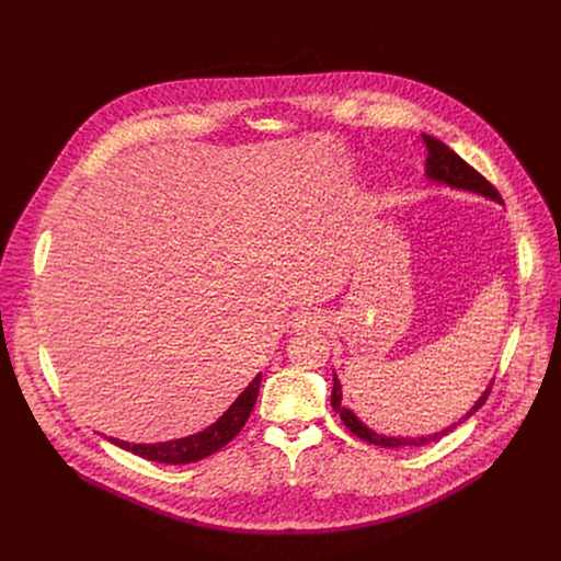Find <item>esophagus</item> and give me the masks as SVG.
Listing matches in <instances>:
<instances>
[{
  "mask_svg": "<svg viewBox=\"0 0 561 561\" xmlns=\"http://www.w3.org/2000/svg\"><path fill=\"white\" fill-rule=\"evenodd\" d=\"M322 322H324V317L319 314V312H314V310H301V312H297V314L293 317L290 329H293V333L314 331V329L322 327Z\"/></svg>",
  "mask_w": 561,
  "mask_h": 561,
  "instance_id": "obj_1",
  "label": "esophagus"
}]
</instances>
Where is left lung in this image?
Returning <instances> with one entry per match:
<instances>
[{"mask_svg":"<svg viewBox=\"0 0 561 561\" xmlns=\"http://www.w3.org/2000/svg\"><path fill=\"white\" fill-rule=\"evenodd\" d=\"M424 144H426V164H424V171H426V180L433 182V184H444V186H450V188H457V191H468V193H474V195H482L486 199H493L497 204H502V197L500 193L479 175L470 164H466L463 159L450 148L446 146L444 141H439L437 137L433 135H424ZM491 386L493 381L486 386V390L479 394L477 402L470 407V411L466 415H461L455 424L437 431V433H431V435H420V437H402V435H383V433H377L375 428L366 426L351 409L344 407L342 402V383L337 379V375H333V392H331V404L335 409V413H340L342 422L346 424V428L357 435L359 439L373 444V446H381V448H402V446H426L431 442H437L442 439L446 433H450L453 428H457L461 422H466L472 413H477V409H482L486 397L491 392Z\"/></svg>","mask_w":561,"mask_h":561,"instance_id":"left-lung-1","label":"left lung"}]
</instances>
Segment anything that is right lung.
Here are the masks:
<instances>
[{
    "instance_id": "add662e5",
    "label": "right lung",
    "mask_w": 561,
    "mask_h": 561,
    "mask_svg": "<svg viewBox=\"0 0 561 561\" xmlns=\"http://www.w3.org/2000/svg\"><path fill=\"white\" fill-rule=\"evenodd\" d=\"M260 381H262V373L255 375V379L242 390L234 402L228 407V411H224V415L213 422L210 426H206L199 433L180 437V439H169V442H157V444H128L115 437H108L111 444L139 455L148 461H157V463H193L199 461L213 453H217L219 448H224L239 431L244 428L255 402H257V392H260Z\"/></svg>"
}]
</instances>
